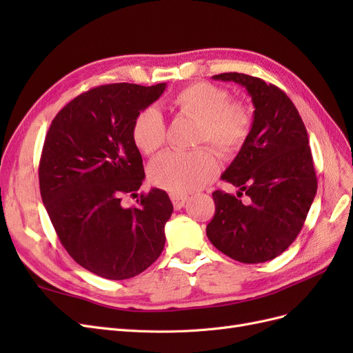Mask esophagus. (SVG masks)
Returning a JSON list of instances; mask_svg holds the SVG:
<instances>
[{"instance_id": "esophagus-1", "label": "esophagus", "mask_w": 353, "mask_h": 353, "mask_svg": "<svg viewBox=\"0 0 353 353\" xmlns=\"http://www.w3.org/2000/svg\"><path fill=\"white\" fill-rule=\"evenodd\" d=\"M170 200H172V205L174 208L178 210L181 208H184V205L187 203L188 197L183 196V194H170Z\"/></svg>"}]
</instances>
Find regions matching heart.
I'll list each match as a JSON object with an SVG mask.
<instances>
[{
    "label": "heart",
    "mask_w": 353,
    "mask_h": 353,
    "mask_svg": "<svg viewBox=\"0 0 353 353\" xmlns=\"http://www.w3.org/2000/svg\"><path fill=\"white\" fill-rule=\"evenodd\" d=\"M184 116L199 121L196 144L209 143L223 159H231L244 147L253 126V116L241 101H231L230 92L210 82H194L172 100ZM132 141L141 153L150 156L166 141V125L156 108H145L132 122ZM216 156L208 147L194 152H168L148 166L152 183L174 194H187L209 184L218 174Z\"/></svg>",
    "instance_id": "heart-1"
}]
</instances>
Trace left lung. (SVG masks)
<instances>
[{"label": "left lung", "mask_w": 353, "mask_h": 353, "mask_svg": "<svg viewBox=\"0 0 353 353\" xmlns=\"http://www.w3.org/2000/svg\"><path fill=\"white\" fill-rule=\"evenodd\" d=\"M212 78L240 83L254 112L248 141L222 175L240 190L237 196L212 193L215 215L206 227L208 239L234 261H271L301 232L316 194L306 128L293 101L275 85L237 72ZM243 194L245 201L239 200Z\"/></svg>", "instance_id": "left-lung-1"}]
</instances>
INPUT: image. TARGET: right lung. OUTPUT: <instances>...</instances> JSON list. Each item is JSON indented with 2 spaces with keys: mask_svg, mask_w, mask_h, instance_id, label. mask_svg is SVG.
<instances>
[{
  "mask_svg": "<svg viewBox=\"0 0 353 353\" xmlns=\"http://www.w3.org/2000/svg\"><path fill=\"white\" fill-rule=\"evenodd\" d=\"M166 83H109L82 92L52 119L42 147V203L63 248L85 270L126 280L147 270L165 248L174 206L166 191L140 194L145 178L132 122Z\"/></svg>",
  "mask_w": 353,
  "mask_h": 353,
  "instance_id": "right-lung-1",
  "label": "right lung"
}]
</instances>
